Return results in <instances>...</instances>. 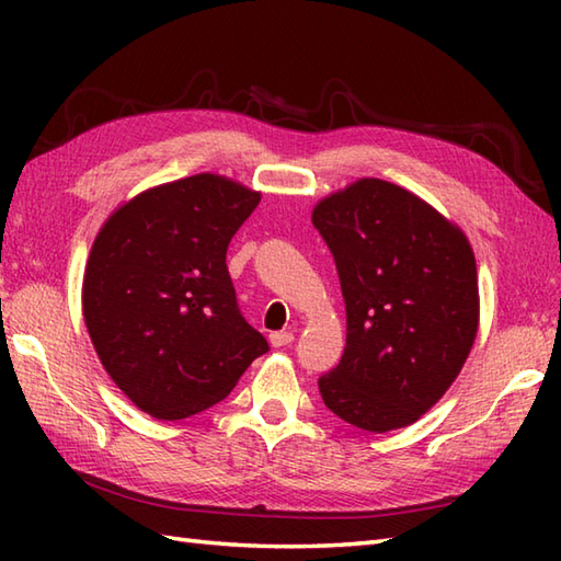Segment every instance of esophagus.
Here are the masks:
<instances>
[{
    "label": "esophagus",
    "mask_w": 561,
    "mask_h": 561,
    "mask_svg": "<svg viewBox=\"0 0 561 561\" xmlns=\"http://www.w3.org/2000/svg\"><path fill=\"white\" fill-rule=\"evenodd\" d=\"M270 342H272V347H287V344H291V342H294V332H289V330L272 332V335H270Z\"/></svg>",
    "instance_id": "1"
}]
</instances>
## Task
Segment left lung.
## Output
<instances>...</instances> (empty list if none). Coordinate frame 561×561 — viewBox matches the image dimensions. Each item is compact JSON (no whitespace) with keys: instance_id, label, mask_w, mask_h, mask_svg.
<instances>
[{"instance_id":"8db88e82","label":"left lung","mask_w":561,"mask_h":561,"mask_svg":"<svg viewBox=\"0 0 561 561\" xmlns=\"http://www.w3.org/2000/svg\"><path fill=\"white\" fill-rule=\"evenodd\" d=\"M313 226L335 257L347 311L325 408L364 432L410 426L444 398L478 337V265L468 236L410 190L378 178L323 197Z\"/></svg>"}]
</instances>
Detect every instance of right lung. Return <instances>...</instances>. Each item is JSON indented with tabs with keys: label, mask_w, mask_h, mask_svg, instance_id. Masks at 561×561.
Here are the masks:
<instances>
[{
	"label": "right lung",
	"mask_w": 561,
	"mask_h": 561,
	"mask_svg": "<svg viewBox=\"0 0 561 561\" xmlns=\"http://www.w3.org/2000/svg\"><path fill=\"white\" fill-rule=\"evenodd\" d=\"M260 193L217 173L123 202L83 270V323L105 371L141 412L175 422L224 400L267 340L245 323L226 248Z\"/></svg>",
	"instance_id": "1"
}]
</instances>
